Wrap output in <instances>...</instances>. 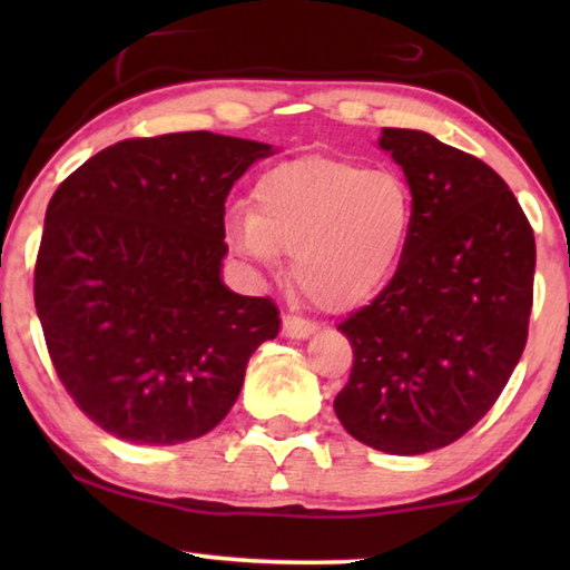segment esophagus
I'll use <instances>...</instances> for the list:
<instances>
[{"mask_svg":"<svg viewBox=\"0 0 570 570\" xmlns=\"http://www.w3.org/2000/svg\"><path fill=\"white\" fill-rule=\"evenodd\" d=\"M316 330H320V326L306 320H298V316H284L282 332L288 340H308V336L316 334Z\"/></svg>","mask_w":570,"mask_h":570,"instance_id":"34e87169","label":"esophagus"}]
</instances>
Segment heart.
Segmentation results:
<instances>
[{
  "mask_svg": "<svg viewBox=\"0 0 570 570\" xmlns=\"http://www.w3.org/2000/svg\"><path fill=\"white\" fill-rule=\"evenodd\" d=\"M254 204L228 216V248L262 268H276L282 250L294 254L296 288L332 314L362 306L390 282L414 216L400 176L324 156L268 168Z\"/></svg>",
  "mask_w": 570,
  "mask_h": 570,
  "instance_id": "obj_1",
  "label": "heart"
}]
</instances>
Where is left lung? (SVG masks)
<instances>
[{
  "mask_svg": "<svg viewBox=\"0 0 570 570\" xmlns=\"http://www.w3.org/2000/svg\"><path fill=\"white\" fill-rule=\"evenodd\" d=\"M412 193L397 272L340 324L354 364L334 412L390 455L450 445L493 407L525 350L535 238L505 180L435 135L382 128Z\"/></svg>",
  "mask_w": 570,
  "mask_h": 570,
  "instance_id": "obj_1",
  "label": "left lung"
}]
</instances>
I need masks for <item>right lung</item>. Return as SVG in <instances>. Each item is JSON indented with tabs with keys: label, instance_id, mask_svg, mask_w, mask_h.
I'll return each mask as SVG.
<instances>
[{
	"label": "right lung",
	"instance_id": "obj_1",
	"mask_svg": "<svg viewBox=\"0 0 570 570\" xmlns=\"http://www.w3.org/2000/svg\"><path fill=\"white\" fill-rule=\"evenodd\" d=\"M274 146L208 130L122 140L47 206L35 306L57 377L88 417L135 445L216 428L276 306L224 284L228 190Z\"/></svg>",
	"mask_w": 570,
	"mask_h": 570
}]
</instances>
